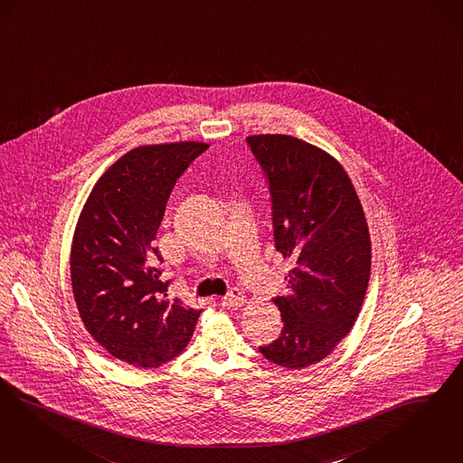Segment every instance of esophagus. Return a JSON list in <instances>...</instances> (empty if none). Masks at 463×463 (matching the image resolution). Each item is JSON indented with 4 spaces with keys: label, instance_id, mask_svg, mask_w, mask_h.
Returning <instances> with one entry per match:
<instances>
[{
    "label": "esophagus",
    "instance_id": "34e87169",
    "mask_svg": "<svg viewBox=\"0 0 463 463\" xmlns=\"http://www.w3.org/2000/svg\"><path fill=\"white\" fill-rule=\"evenodd\" d=\"M245 304V297L240 290H232L223 300H222V306L228 308H239Z\"/></svg>",
    "mask_w": 463,
    "mask_h": 463
}]
</instances>
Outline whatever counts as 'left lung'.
<instances>
[{"mask_svg": "<svg viewBox=\"0 0 463 463\" xmlns=\"http://www.w3.org/2000/svg\"><path fill=\"white\" fill-rule=\"evenodd\" d=\"M247 144L268 178L274 245L290 259L287 295L273 298L281 335L259 352L304 369L350 333L371 276V239L359 195L342 165L323 149L281 134Z\"/></svg>", "mask_w": 463, "mask_h": 463, "instance_id": "8db88e82", "label": "left lung"}]
</instances>
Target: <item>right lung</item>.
Segmentation results:
<instances>
[{
  "mask_svg": "<svg viewBox=\"0 0 463 463\" xmlns=\"http://www.w3.org/2000/svg\"><path fill=\"white\" fill-rule=\"evenodd\" d=\"M204 142L140 146L113 163L87 197L70 274L90 336L115 359L153 369L190 342L201 310L168 295L155 247L168 197Z\"/></svg>",
  "mask_w": 463,
  "mask_h": 463,
  "instance_id": "add662e5",
  "label": "right lung"
}]
</instances>
